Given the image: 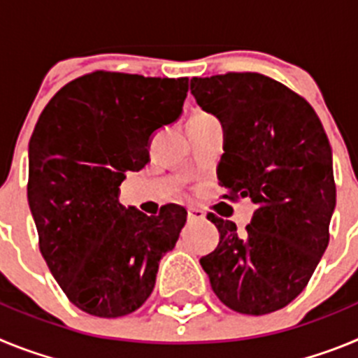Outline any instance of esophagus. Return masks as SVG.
I'll return each instance as SVG.
<instances>
[{"instance_id":"obj_1","label":"esophagus","mask_w":358,"mask_h":358,"mask_svg":"<svg viewBox=\"0 0 358 358\" xmlns=\"http://www.w3.org/2000/svg\"><path fill=\"white\" fill-rule=\"evenodd\" d=\"M206 213L201 210V208H188V220L195 222V220H204Z\"/></svg>"}]
</instances>
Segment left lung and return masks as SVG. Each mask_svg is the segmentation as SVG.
<instances>
[{
	"label": "left lung",
	"mask_w": 358,
	"mask_h": 358,
	"mask_svg": "<svg viewBox=\"0 0 358 358\" xmlns=\"http://www.w3.org/2000/svg\"><path fill=\"white\" fill-rule=\"evenodd\" d=\"M189 90L224 125V199L256 204L243 235L208 213L220 240L201 265L231 310L276 312L303 292L328 248L335 181L327 132L305 98L260 73L195 77Z\"/></svg>",
	"instance_id": "obj_1"
}]
</instances>
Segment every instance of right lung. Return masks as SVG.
Masks as SVG:
<instances>
[{
  "instance_id": "right-lung-1",
  "label": "right lung",
  "mask_w": 358,
  "mask_h": 358,
  "mask_svg": "<svg viewBox=\"0 0 358 358\" xmlns=\"http://www.w3.org/2000/svg\"><path fill=\"white\" fill-rule=\"evenodd\" d=\"M188 78L93 71L48 102L28 145V204L39 249L69 301L96 317L140 308L186 210L157 217L118 202L127 172L148 163L150 136L182 113Z\"/></svg>"
}]
</instances>
